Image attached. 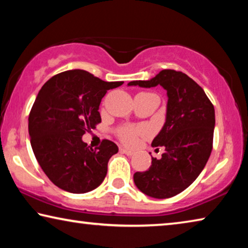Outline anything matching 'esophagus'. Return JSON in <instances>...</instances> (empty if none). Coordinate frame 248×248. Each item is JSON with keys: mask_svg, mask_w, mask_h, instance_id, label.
Segmentation results:
<instances>
[{"mask_svg": "<svg viewBox=\"0 0 248 248\" xmlns=\"http://www.w3.org/2000/svg\"><path fill=\"white\" fill-rule=\"evenodd\" d=\"M120 152L125 154V155H128V156H132V155L134 154L133 151H130V150L124 149V148H120Z\"/></svg>", "mask_w": 248, "mask_h": 248, "instance_id": "34e87169", "label": "esophagus"}]
</instances>
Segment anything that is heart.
Wrapping results in <instances>:
<instances>
[{
	"mask_svg": "<svg viewBox=\"0 0 248 248\" xmlns=\"http://www.w3.org/2000/svg\"><path fill=\"white\" fill-rule=\"evenodd\" d=\"M143 132V129L132 127V125H125V127H123L118 130V136L124 144L133 145L137 142L138 136Z\"/></svg>",
	"mask_w": 248,
	"mask_h": 248,
	"instance_id": "obj_1",
	"label": "heart"
}]
</instances>
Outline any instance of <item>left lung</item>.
<instances>
[{
  "instance_id": "1",
  "label": "left lung",
  "mask_w": 248,
  "mask_h": 248,
  "mask_svg": "<svg viewBox=\"0 0 248 248\" xmlns=\"http://www.w3.org/2000/svg\"><path fill=\"white\" fill-rule=\"evenodd\" d=\"M128 85H161L167 92L165 124L152 141L153 148L163 146L165 152L162 158L152 157L150 169L137 171L133 180L146 196L170 198L189 187L207 164L212 151L215 107L198 84L179 71L162 70L149 81Z\"/></svg>"
}]
</instances>
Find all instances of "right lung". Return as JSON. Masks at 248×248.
Masks as SVG:
<instances>
[{
	"mask_svg": "<svg viewBox=\"0 0 248 248\" xmlns=\"http://www.w3.org/2000/svg\"><path fill=\"white\" fill-rule=\"evenodd\" d=\"M123 84L70 70L41 87L28 117V132L40 167L61 189L85 194L106 177L108 161L118 146L103 140L99 148L92 149L82 137L102 121L98 109L107 91Z\"/></svg>",
	"mask_w": 248,
	"mask_h": 248,
	"instance_id": "add662e5",
	"label": "right lung"
}]
</instances>
